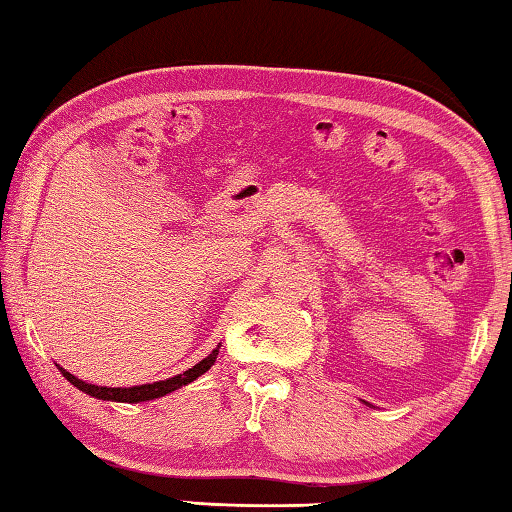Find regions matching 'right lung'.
<instances>
[{
    "label": "right lung",
    "mask_w": 512,
    "mask_h": 512,
    "mask_svg": "<svg viewBox=\"0 0 512 512\" xmlns=\"http://www.w3.org/2000/svg\"><path fill=\"white\" fill-rule=\"evenodd\" d=\"M221 348V346H218ZM218 348H214L212 353L207 355L205 360H200L196 367H191L189 371L184 373H177L175 378H168V380H159V383H150V385H139V387H97V385H88L84 380H79L68 373L66 369H61L63 376H66L72 385L81 392L95 396V399H102V401H120V403H139V401H152V399H159V396H166L170 392H175V389H180L184 385H189L196 380L202 373L209 371V367L216 362V355H218Z\"/></svg>",
    "instance_id": "right-lung-1"
}]
</instances>
